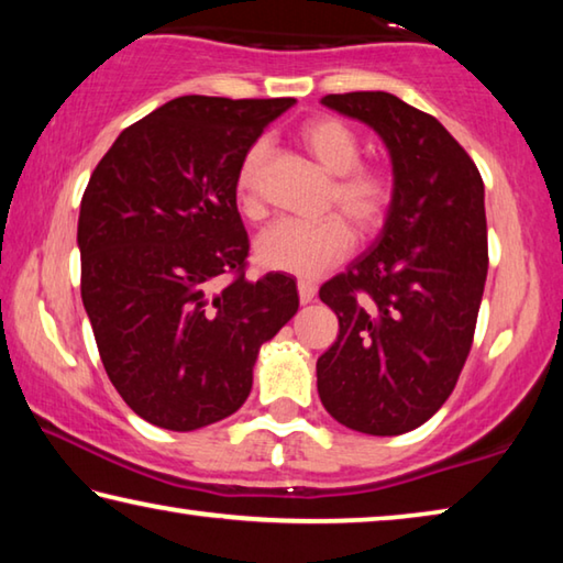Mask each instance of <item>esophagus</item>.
I'll use <instances>...</instances> for the list:
<instances>
[{
    "label": "esophagus",
    "mask_w": 563,
    "mask_h": 563,
    "mask_svg": "<svg viewBox=\"0 0 563 563\" xmlns=\"http://www.w3.org/2000/svg\"><path fill=\"white\" fill-rule=\"evenodd\" d=\"M318 292V285L310 283V280H298V295H300V302L308 305L312 298H316Z\"/></svg>",
    "instance_id": "1"
}]
</instances>
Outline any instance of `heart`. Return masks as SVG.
Returning <instances> with one entry per match:
<instances>
[{"mask_svg": "<svg viewBox=\"0 0 563 563\" xmlns=\"http://www.w3.org/2000/svg\"><path fill=\"white\" fill-rule=\"evenodd\" d=\"M298 139L308 148V154L330 176H335L328 194V208L345 214L360 235L377 233L395 201L393 174L383 166L360 164V136L335 117L308 119L298 129ZM268 156V141L261 139L245 151L241 168H238L235 196L247 218L263 216L261 176ZM344 219L332 213L320 221L285 218V221L273 223L255 238V261L271 271L318 278L352 251L355 233L349 228L351 222L347 224L349 220L345 222Z\"/></svg>", "mask_w": 563, "mask_h": 563, "instance_id": "heart-1", "label": "heart"}]
</instances>
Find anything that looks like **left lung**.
<instances>
[{"label": "left lung", "instance_id": "8db88e82", "mask_svg": "<svg viewBox=\"0 0 563 563\" xmlns=\"http://www.w3.org/2000/svg\"><path fill=\"white\" fill-rule=\"evenodd\" d=\"M322 103L379 133L395 201L373 251L320 288L340 335L318 357V393L350 430L402 434L446 402L472 350L489 268L484 184L440 121L393 93Z\"/></svg>", "mask_w": 563, "mask_h": 563}]
</instances>
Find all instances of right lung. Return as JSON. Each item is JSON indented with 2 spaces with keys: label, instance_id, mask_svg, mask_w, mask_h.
Listing matches in <instances>:
<instances>
[{
  "label": "right lung",
  "instance_id": "add662e5",
  "mask_svg": "<svg viewBox=\"0 0 563 563\" xmlns=\"http://www.w3.org/2000/svg\"><path fill=\"white\" fill-rule=\"evenodd\" d=\"M292 103L178 97L123 129L84 190V308L111 385L151 424L233 415L261 345L298 312L290 275L245 278L235 206L245 151Z\"/></svg>",
  "mask_w": 563,
  "mask_h": 563
}]
</instances>
